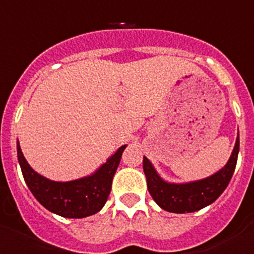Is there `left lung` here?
Masks as SVG:
<instances>
[{"mask_svg": "<svg viewBox=\"0 0 254 254\" xmlns=\"http://www.w3.org/2000/svg\"><path fill=\"white\" fill-rule=\"evenodd\" d=\"M239 152V136L235 142L232 156L225 167L214 176L202 181L176 185L163 181L158 176L149 159L143 156V172L146 176L147 190L154 201L163 210L176 214L194 212L216 201L228 187L235 170Z\"/></svg>", "mask_w": 254, "mask_h": 254, "instance_id": "1", "label": "left lung"}]
</instances>
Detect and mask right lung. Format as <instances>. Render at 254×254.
<instances>
[{"label":"right lung","mask_w":254,"mask_h":254,"mask_svg":"<svg viewBox=\"0 0 254 254\" xmlns=\"http://www.w3.org/2000/svg\"><path fill=\"white\" fill-rule=\"evenodd\" d=\"M127 145L117 150L93 176L71 182H53L39 176L26 163L19 141L17 159L22 176L31 193L47 210L69 219H81L102 210L111 193L114 173L120 165L121 156Z\"/></svg>","instance_id":"obj_1"}]
</instances>
